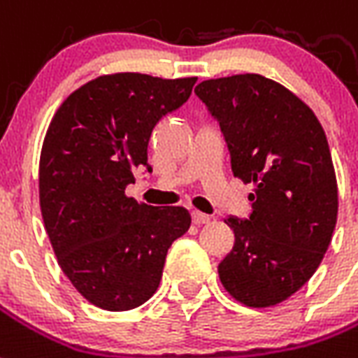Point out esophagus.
<instances>
[{"label":"esophagus","instance_id":"obj_1","mask_svg":"<svg viewBox=\"0 0 358 358\" xmlns=\"http://www.w3.org/2000/svg\"><path fill=\"white\" fill-rule=\"evenodd\" d=\"M210 220L209 215H205V213H199V210H194L192 213V222L201 226V224H207Z\"/></svg>","mask_w":358,"mask_h":358}]
</instances>
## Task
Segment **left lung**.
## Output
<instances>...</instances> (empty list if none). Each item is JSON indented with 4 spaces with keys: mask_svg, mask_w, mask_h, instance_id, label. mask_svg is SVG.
<instances>
[{
    "mask_svg": "<svg viewBox=\"0 0 358 358\" xmlns=\"http://www.w3.org/2000/svg\"><path fill=\"white\" fill-rule=\"evenodd\" d=\"M196 95L220 124L234 176L254 182L250 217L224 220L235 245L220 282L246 306H274L312 278L336 226L325 130L299 96L259 74L205 80Z\"/></svg>",
    "mask_w": 358,
    "mask_h": 358,
    "instance_id": "left-lung-1",
    "label": "left lung"
}]
</instances>
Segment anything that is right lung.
Here are the masks:
<instances>
[{
	"label": "right lung",
	"instance_id": "obj_1",
	"mask_svg": "<svg viewBox=\"0 0 358 358\" xmlns=\"http://www.w3.org/2000/svg\"><path fill=\"white\" fill-rule=\"evenodd\" d=\"M198 78L99 76L66 96L38 164L44 228L61 271L82 297L110 312L153 297L171 243L190 228L185 207H153L124 194L145 168L153 129L188 101Z\"/></svg>",
	"mask_w": 358,
	"mask_h": 358
}]
</instances>
